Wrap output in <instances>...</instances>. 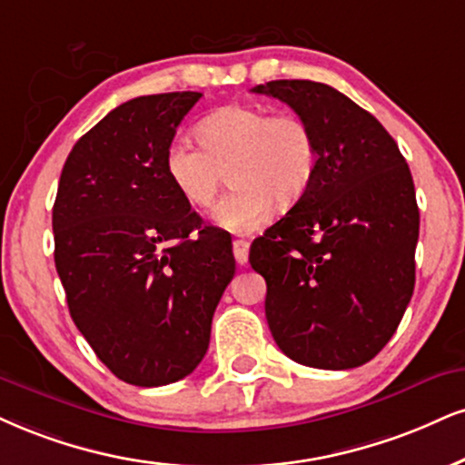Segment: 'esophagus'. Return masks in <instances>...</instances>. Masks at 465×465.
<instances>
[{
  "label": "esophagus",
  "mask_w": 465,
  "mask_h": 465,
  "mask_svg": "<svg viewBox=\"0 0 465 465\" xmlns=\"http://www.w3.org/2000/svg\"><path fill=\"white\" fill-rule=\"evenodd\" d=\"M232 252H234V261H237V265H245L250 254V243L243 242V239H237V242H232Z\"/></svg>",
  "instance_id": "obj_1"
}]
</instances>
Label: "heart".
<instances>
[{
    "label": "heart",
    "instance_id": "heart-1",
    "mask_svg": "<svg viewBox=\"0 0 465 465\" xmlns=\"http://www.w3.org/2000/svg\"><path fill=\"white\" fill-rule=\"evenodd\" d=\"M198 146L174 140L165 151V174L193 209H209L223 181L232 187L217 203L222 228L248 232L267 220L272 204L289 209L306 196L317 172V140L295 114L226 105L196 124Z\"/></svg>",
    "mask_w": 465,
    "mask_h": 465
}]
</instances>
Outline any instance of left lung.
<instances>
[{"instance_id":"1","label":"left lung","mask_w":465,"mask_h":465,"mask_svg":"<svg viewBox=\"0 0 465 465\" xmlns=\"http://www.w3.org/2000/svg\"><path fill=\"white\" fill-rule=\"evenodd\" d=\"M311 124L317 172L306 196L250 248L267 282L265 317L291 360L362 366L386 347L414 293V181L397 142L331 85L278 79L252 88Z\"/></svg>"}]
</instances>
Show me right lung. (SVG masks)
Here are the masks:
<instances>
[{"instance_id":"add662e5","label":"right lung","mask_w":465,"mask_h":465,"mask_svg":"<svg viewBox=\"0 0 465 465\" xmlns=\"http://www.w3.org/2000/svg\"><path fill=\"white\" fill-rule=\"evenodd\" d=\"M200 93L137 96L68 154L54 204L55 269L68 311L118 380L187 377L234 276L232 243L179 196L165 151Z\"/></svg>"}]
</instances>
